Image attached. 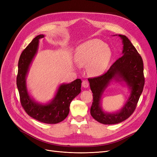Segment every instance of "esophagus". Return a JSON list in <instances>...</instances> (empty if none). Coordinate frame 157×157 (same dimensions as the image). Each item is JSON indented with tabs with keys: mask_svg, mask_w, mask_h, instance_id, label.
<instances>
[{
	"mask_svg": "<svg viewBox=\"0 0 157 157\" xmlns=\"http://www.w3.org/2000/svg\"><path fill=\"white\" fill-rule=\"evenodd\" d=\"M82 85L84 88H88L89 86V83L87 80H83L82 82Z\"/></svg>",
	"mask_w": 157,
	"mask_h": 157,
	"instance_id": "1",
	"label": "esophagus"
}]
</instances>
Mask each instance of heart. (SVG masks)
Returning <instances> with one entry per match:
<instances>
[{"label": "heart", "instance_id": "obj_1", "mask_svg": "<svg viewBox=\"0 0 157 157\" xmlns=\"http://www.w3.org/2000/svg\"><path fill=\"white\" fill-rule=\"evenodd\" d=\"M111 52L109 47L99 39H92L80 45L75 55V60L80 67H87L90 75L103 73L110 61Z\"/></svg>", "mask_w": 157, "mask_h": 157}]
</instances>
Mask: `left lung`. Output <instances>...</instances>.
I'll return each mask as SVG.
<instances>
[{
  "mask_svg": "<svg viewBox=\"0 0 157 157\" xmlns=\"http://www.w3.org/2000/svg\"><path fill=\"white\" fill-rule=\"evenodd\" d=\"M122 40V56L117 59L106 73L96 77L89 78L93 93L90 114L95 120L103 124H115L129 118L134 112L145 84L144 63L140 54L125 35H118ZM113 79L123 80L131 90L130 97L121 110L115 113H107L100 106L104 90Z\"/></svg>",
  "mask_w": 157,
  "mask_h": 157,
  "instance_id": "left-lung-1",
  "label": "left lung"
}]
</instances>
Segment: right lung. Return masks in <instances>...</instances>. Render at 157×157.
Listing matches in <instances>:
<instances>
[{
  "mask_svg": "<svg viewBox=\"0 0 157 157\" xmlns=\"http://www.w3.org/2000/svg\"><path fill=\"white\" fill-rule=\"evenodd\" d=\"M44 36V35L36 36L22 52L18 61L16 83L21 106L28 115L41 122L57 124L67 117L71 102L81 91L82 81L77 78L69 84H61L53 100L46 105L35 102L30 97L26 86V77L36 54L39 39Z\"/></svg>",
  "mask_w": 157,
  "mask_h": 157,
  "instance_id": "obj_1",
  "label": "right lung"
}]
</instances>
